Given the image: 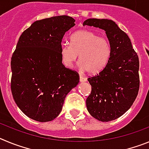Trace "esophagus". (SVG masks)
<instances>
[{
	"instance_id": "obj_1",
	"label": "esophagus",
	"mask_w": 149,
	"mask_h": 149,
	"mask_svg": "<svg viewBox=\"0 0 149 149\" xmlns=\"http://www.w3.org/2000/svg\"><path fill=\"white\" fill-rule=\"evenodd\" d=\"M86 78H85V77L80 76V82L83 83V82H86Z\"/></svg>"
}]
</instances>
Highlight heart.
Listing matches in <instances>:
<instances>
[{"mask_svg": "<svg viewBox=\"0 0 149 149\" xmlns=\"http://www.w3.org/2000/svg\"><path fill=\"white\" fill-rule=\"evenodd\" d=\"M82 70L95 74L103 70L111 55V46L106 39L90 30H80L70 37V45L63 44L60 48L62 63L72 68L78 58Z\"/></svg>", "mask_w": 149, "mask_h": 149, "instance_id": "b5f03b06", "label": "heart"}]
</instances>
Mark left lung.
<instances>
[{
  "label": "left lung",
  "instance_id": "left-lung-1",
  "mask_svg": "<svg viewBox=\"0 0 149 149\" xmlns=\"http://www.w3.org/2000/svg\"><path fill=\"white\" fill-rule=\"evenodd\" d=\"M83 25L104 30L111 46V55L106 67L97 75L88 78L92 92L86 101L87 110L101 122L115 120L130 109L137 96V54L128 36L113 21L89 18Z\"/></svg>",
  "mask_w": 149,
  "mask_h": 149
}]
</instances>
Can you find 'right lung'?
I'll return each instance as SVG.
<instances>
[{
  "mask_svg": "<svg viewBox=\"0 0 149 149\" xmlns=\"http://www.w3.org/2000/svg\"><path fill=\"white\" fill-rule=\"evenodd\" d=\"M75 20L60 15L36 21L22 33L11 59V90L24 113L40 122L61 112L66 95L79 83L78 74L65 68L60 48Z\"/></svg>",
  "mask_w": 149,
  "mask_h": 149,
  "instance_id": "1",
  "label": "right lung"
}]
</instances>
